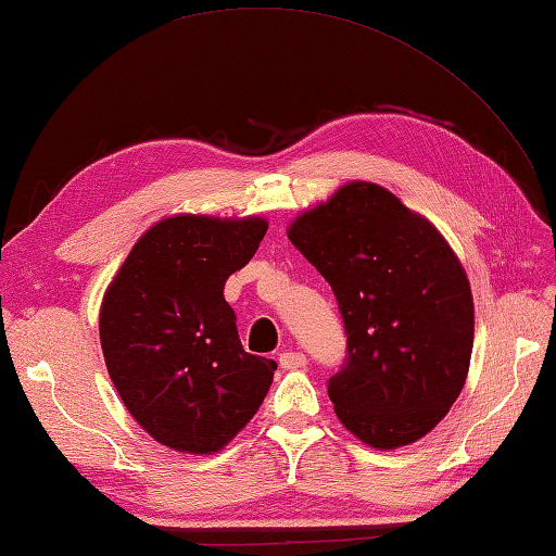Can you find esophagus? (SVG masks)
<instances>
[{
	"label": "esophagus",
	"instance_id": "obj_1",
	"mask_svg": "<svg viewBox=\"0 0 556 556\" xmlns=\"http://www.w3.org/2000/svg\"><path fill=\"white\" fill-rule=\"evenodd\" d=\"M279 365L283 369H303L307 365V357L299 351H283L279 353Z\"/></svg>",
	"mask_w": 556,
	"mask_h": 556
}]
</instances>
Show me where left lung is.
Segmentation results:
<instances>
[{
    "label": "left lung",
    "mask_w": 556,
    "mask_h": 556,
    "mask_svg": "<svg viewBox=\"0 0 556 556\" xmlns=\"http://www.w3.org/2000/svg\"><path fill=\"white\" fill-rule=\"evenodd\" d=\"M287 235L339 301L348 355L329 379L337 417L371 447L419 441L469 374L473 299L459 257L429 219L371 182H348Z\"/></svg>",
    "instance_id": "obj_1"
}]
</instances>
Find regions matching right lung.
<instances>
[{"mask_svg": "<svg viewBox=\"0 0 556 556\" xmlns=\"http://www.w3.org/2000/svg\"><path fill=\"white\" fill-rule=\"evenodd\" d=\"M263 217L173 215L147 229L103 293L99 339L127 412L159 443L213 455L247 426L277 363L243 351L225 281L255 255Z\"/></svg>", "mask_w": 556, "mask_h": 556, "instance_id": "add662e5", "label": "right lung"}]
</instances>
